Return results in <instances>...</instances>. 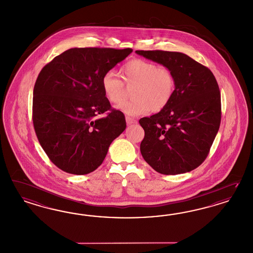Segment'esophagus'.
<instances>
[{
	"label": "esophagus",
	"mask_w": 253,
	"mask_h": 253,
	"mask_svg": "<svg viewBox=\"0 0 253 253\" xmlns=\"http://www.w3.org/2000/svg\"><path fill=\"white\" fill-rule=\"evenodd\" d=\"M126 121L127 126H130V125H133V124H137V120L132 118V117H129V116L126 117Z\"/></svg>",
	"instance_id": "obj_1"
}]
</instances>
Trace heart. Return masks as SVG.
I'll return each instance as SVG.
<instances>
[{"label":"heart","instance_id":"heart-1","mask_svg":"<svg viewBox=\"0 0 253 253\" xmlns=\"http://www.w3.org/2000/svg\"><path fill=\"white\" fill-rule=\"evenodd\" d=\"M126 84H136L132 92L133 99L124 101L116 109L127 115H139L149 111L159 112L169 105L175 92V77L163 66L142 58L126 62L121 69ZM100 86L108 101L118 103L125 94V84L113 72L102 75Z\"/></svg>","mask_w":253,"mask_h":253}]
</instances>
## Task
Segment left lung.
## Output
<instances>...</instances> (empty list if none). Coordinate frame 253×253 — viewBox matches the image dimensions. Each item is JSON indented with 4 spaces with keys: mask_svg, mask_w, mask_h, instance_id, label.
Masks as SVG:
<instances>
[{
    "mask_svg": "<svg viewBox=\"0 0 253 253\" xmlns=\"http://www.w3.org/2000/svg\"><path fill=\"white\" fill-rule=\"evenodd\" d=\"M136 53L169 68L175 92L158 114L139 120L144 129L140 153L155 171L177 175L204 162L220 124V93L211 71L179 52Z\"/></svg>",
    "mask_w": 253,
    "mask_h": 253,
    "instance_id": "left-lung-1",
    "label": "left lung"
}]
</instances>
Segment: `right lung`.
I'll use <instances>...</instances> for the list:
<instances>
[{"label":"right lung","mask_w":253,"mask_h":253,"mask_svg":"<svg viewBox=\"0 0 253 253\" xmlns=\"http://www.w3.org/2000/svg\"><path fill=\"white\" fill-rule=\"evenodd\" d=\"M132 51L75 47L42 69L33 89V126L42 148L61 170L94 171L126 129L125 115L112 109L100 80Z\"/></svg>","instance_id":"1"}]
</instances>
